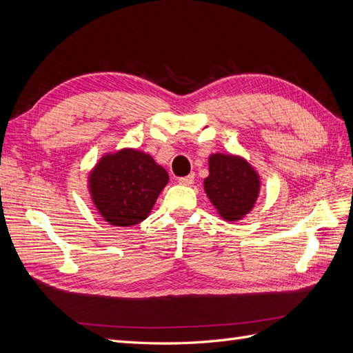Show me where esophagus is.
Returning <instances> with one entry per match:
<instances>
[{
    "mask_svg": "<svg viewBox=\"0 0 353 353\" xmlns=\"http://www.w3.org/2000/svg\"><path fill=\"white\" fill-rule=\"evenodd\" d=\"M178 183L183 184V185H191L194 183V174H190L187 176H181L178 178Z\"/></svg>",
    "mask_w": 353,
    "mask_h": 353,
    "instance_id": "1",
    "label": "esophagus"
}]
</instances>
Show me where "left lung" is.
I'll return each mask as SVG.
<instances>
[{"mask_svg": "<svg viewBox=\"0 0 353 353\" xmlns=\"http://www.w3.org/2000/svg\"><path fill=\"white\" fill-rule=\"evenodd\" d=\"M205 190L223 219L237 221L253 208L259 193V178L240 157L212 154Z\"/></svg>", "mask_w": 353, "mask_h": 353, "instance_id": "8db88e82", "label": "left lung"}]
</instances>
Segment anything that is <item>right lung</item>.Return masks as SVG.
<instances>
[{
  "label": "right lung",
  "instance_id": "obj_1",
  "mask_svg": "<svg viewBox=\"0 0 353 353\" xmlns=\"http://www.w3.org/2000/svg\"><path fill=\"white\" fill-rule=\"evenodd\" d=\"M168 179L152 156L125 148L100 160L90 175V190L110 225L130 227L147 218Z\"/></svg>",
  "mask_w": 353,
  "mask_h": 353
}]
</instances>
